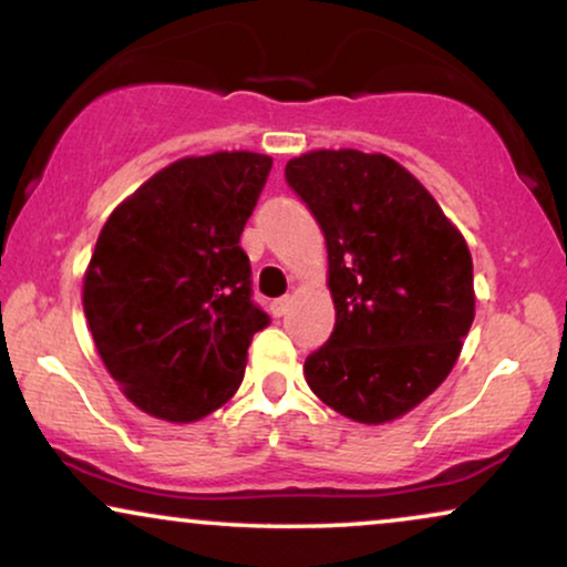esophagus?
<instances>
[{
    "label": "esophagus",
    "instance_id": "1",
    "mask_svg": "<svg viewBox=\"0 0 567 567\" xmlns=\"http://www.w3.org/2000/svg\"><path fill=\"white\" fill-rule=\"evenodd\" d=\"M286 309H289V297H278L270 301V312H274V317H284Z\"/></svg>",
    "mask_w": 567,
    "mask_h": 567
}]
</instances>
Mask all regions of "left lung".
<instances>
[{
  "label": "left lung",
  "mask_w": 567,
  "mask_h": 567,
  "mask_svg": "<svg viewBox=\"0 0 567 567\" xmlns=\"http://www.w3.org/2000/svg\"><path fill=\"white\" fill-rule=\"evenodd\" d=\"M286 183L320 224L336 301L332 336L305 361L307 384L351 421H394L460 359L475 320L467 243L384 154H301Z\"/></svg>",
  "instance_id": "left-lung-1"
}]
</instances>
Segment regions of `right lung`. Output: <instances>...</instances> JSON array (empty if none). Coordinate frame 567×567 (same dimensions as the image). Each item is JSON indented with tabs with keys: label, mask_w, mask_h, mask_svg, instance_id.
<instances>
[{
	"label": "right lung",
	"mask_w": 567,
	"mask_h": 567,
	"mask_svg": "<svg viewBox=\"0 0 567 567\" xmlns=\"http://www.w3.org/2000/svg\"><path fill=\"white\" fill-rule=\"evenodd\" d=\"M274 159L185 157L107 216L82 305L97 353L138 410L198 421L243 384L247 348L270 317L252 301L239 247Z\"/></svg>",
	"instance_id": "add662e5"
}]
</instances>
